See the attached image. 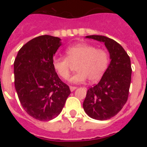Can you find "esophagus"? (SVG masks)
<instances>
[{"label":"esophagus","mask_w":147,"mask_h":147,"mask_svg":"<svg viewBox=\"0 0 147 147\" xmlns=\"http://www.w3.org/2000/svg\"><path fill=\"white\" fill-rule=\"evenodd\" d=\"M76 89V87H74V86H70V90H71V91H74V90Z\"/></svg>","instance_id":"esophagus-1"}]
</instances>
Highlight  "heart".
<instances>
[{
  "label": "heart",
  "instance_id": "1",
  "mask_svg": "<svg viewBox=\"0 0 147 147\" xmlns=\"http://www.w3.org/2000/svg\"><path fill=\"white\" fill-rule=\"evenodd\" d=\"M66 57H55L52 66L59 77L67 80L73 65H76L77 72L70 78L71 83L84 82L88 79L90 82H96L102 77L108 67L110 57L102 49L87 43H79L67 48Z\"/></svg>",
  "mask_w": 147,
  "mask_h": 147
}]
</instances>
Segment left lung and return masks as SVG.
<instances>
[{"label": "left lung", "instance_id": "8db88e82", "mask_svg": "<svg viewBox=\"0 0 147 147\" xmlns=\"http://www.w3.org/2000/svg\"><path fill=\"white\" fill-rule=\"evenodd\" d=\"M85 37L104 42L110 62L99 82L88 90L83 108L92 119L107 120L115 116L127 101L132 74L130 59L121 45L113 39L102 35Z\"/></svg>", "mask_w": 147, "mask_h": 147}]
</instances>
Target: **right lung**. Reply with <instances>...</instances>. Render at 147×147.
Instances as JSON below:
<instances>
[{"mask_svg": "<svg viewBox=\"0 0 147 147\" xmlns=\"http://www.w3.org/2000/svg\"><path fill=\"white\" fill-rule=\"evenodd\" d=\"M61 39L42 35L19 50L14 62L15 86L22 107L34 119L50 121L58 116L71 93L53 68Z\"/></svg>", "mask_w": 147, "mask_h": 147, "instance_id": "obj_1", "label": "right lung"}]
</instances>
